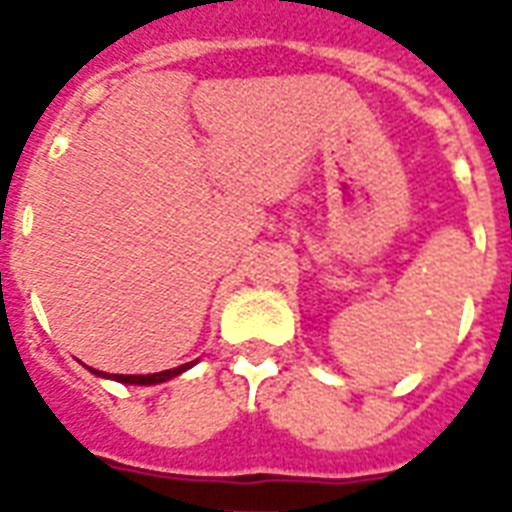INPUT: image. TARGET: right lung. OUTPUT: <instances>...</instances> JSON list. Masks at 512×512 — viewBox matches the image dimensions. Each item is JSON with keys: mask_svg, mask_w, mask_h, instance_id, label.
<instances>
[{"mask_svg": "<svg viewBox=\"0 0 512 512\" xmlns=\"http://www.w3.org/2000/svg\"><path fill=\"white\" fill-rule=\"evenodd\" d=\"M191 365H180L175 367V370H161V373H150V376H109L115 378V381H120V384H161V381H167V378L178 376V373H183V370H189ZM93 373H98V370H93ZM98 376H104V373H98Z\"/></svg>", "mask_w": 512, "mask_h": 512, "instance_id": "add662e5", "label": "right lung"}]
</instances>
